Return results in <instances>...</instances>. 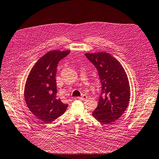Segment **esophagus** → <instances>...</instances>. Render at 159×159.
I'll return each instance as SVG.
<instances>
[{"label": "esophagus", "instance_id": "esophagus-1", "mask_svg": "<svg viewBox=\"0 0 159 159\" xmlns=\"http://www.w3.org/2000/svg\"><path fill=\"white\" fill-rule=\"evenodd\" d=\"M88 98L87 97V95H82L81 97H78L77 98V99H80V100H85L86 98Z\"/></svg>", "mask_w": 159, "mask_h": 159}]
</instances>
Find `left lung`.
Returning a JSON list of instances; mask_svg holds the SVG:
<instances>
[{
    "mask_svg": "<svg viewBox=\"0 0 159 159\" xmlns=\"http://www.w3.org/2000/svg\"><path fill=\"white\" fill-rule=\"evenodd\" d=\"M85 56L98 71L102 85L98 105L92 113L103 124L118 120L125 111L130 99V86L121 64L105 52L86 53Z\"/></svg>",
    "mask_w": 159,
    "mask_h": 159,
    "instance_id": "obj_1",
    "label": "left lung"
}]
</instances>
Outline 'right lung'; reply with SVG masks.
<instances>
[{
	"label": "right lung",
	"mask_w": 159,
	"mask_h": 159,
	"mask_svg": "<svg viewBox=\"0 0 159 159\" xmlns=\"http://www.w3.org/2000/svg\"><path fill=\"white\" fill-rule=\"evenodd\" d=\"M70 51H51L41 57L32 68L25 88V99L32 113L45 123L64 114L68 105L57 96L58 64Z\"/></svg>",
	"instance_id": "1"
}]
</instances>
